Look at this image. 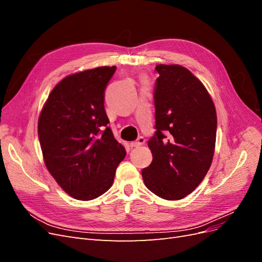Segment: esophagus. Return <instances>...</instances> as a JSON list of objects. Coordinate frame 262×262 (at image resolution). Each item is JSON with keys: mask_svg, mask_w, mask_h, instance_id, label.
I'll list each match as a JSON object with an SVG mask.
<instances>
[{"mask_svg": "<svg viewBox=\"0 0 262 262\" xmlns=\"http://www.w3.org/2000/svg\"><path fill=\"white\" fill-rule=\"evenodd\" d=\"M144 143H145V139H144L143 137H140V138H138L137 141L132 142V143L130 144V146H131V147H139V146H141V145H143Z\"/></svg>", "mask_w": 262, "mask_h": 262, "instance_id": "obj_1", "label": "esophagus"}]
</instances>
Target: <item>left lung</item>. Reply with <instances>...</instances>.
<instances>
[{"label":"left lung","instance_id":"obj_1","mask_svg":"<svg viewBox=\"0 0 262 262\" xmlns=\"http://www.w3.org/2000/svg\"><path fill=\"white\" fill-rule=\"evenodd\" d=\"M154 90L155 134L147 142L153 161L142 170L148 190L180 200L200 185L213 160L216 112L204 85L184 67L158 64Z\"/></svg>","mask_w":262,"mask_h":262}]
</instances>
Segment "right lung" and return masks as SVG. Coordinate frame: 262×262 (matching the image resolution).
I'll return each mask as SVG.
<instances>
[{
	"label": "right lung",
	"mask_w": 262,
	"mask_h": 262,
	"mask_svg": "<svg viewBox=\"0 0 262 262\" xmlns=\"http://www.w3.org/2000/svg\"><path fill=\"white\" fill-rule=\"evenodd\" d=\"M116 67L69 75L55 85L38 120V137L51 176L74 199H96L113 186L125 149L107 125L105 89Z\"/></svg>",
	"instance_id": "add662e5"
}]
</instances>
